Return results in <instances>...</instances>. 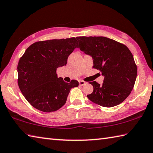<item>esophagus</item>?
Instances as JSON below:
<instances>
[{"label": "esophagus", "mask_w": 153, "mask_h": 153, "mask_svg": "<svg viewBox=\"0 0 153 153\" xmlns=\"http://www.w3.org/2000/svg\"><path fill=\"white\" fill-rule=\"evenodd\" d=\"M79 85L80 86H83L86 84V82L85 81H83V80H79Z\"/></svg>", "instance_id": "esophagus-1"}]
</instances>
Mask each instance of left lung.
Listing matches in <instances>:
<instances>
[{
  "mask_svg": "<svg viewBox=\"0 0 153 153\" xmlns=\"http://www.w3.org/2000/svg\"><path fill=\"white\" fill-rule=\"evenodd\" d=\"M80 50L93 59V68L105 76L102 85L91 82L88 99L105 107L123 102L131 94L137 75L133 56L126 45L104 36H77Z\"/></svg>",
  "mask_w": 153,
  "mask_h": 153,
  "instance_id": "obj_1",
  "label": "left lung"
}]
</instances>
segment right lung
<instances>
[{
  "mask_svg": "<svg viewBox=\"0 0 153 153\" xmlns=\"http://www.w3.org/2000/svg\"><path fill=\"white\" fill-rule=\"evenodd\" d=\"M79 47L74 37L33 43L21 57L17 71L20 90L30 105L51 112L65 105L72 88L79 82H66L58 78L56 68L67 65L68 56Z\"/></svg>",
  "mask_w": 153,
  "mask_h": 153,
  "instance_id": "right-lung-1",
  "label": "right lung"
}]
</instances>
